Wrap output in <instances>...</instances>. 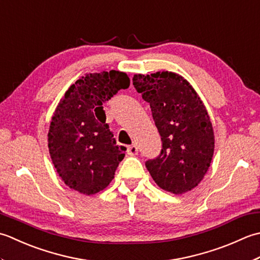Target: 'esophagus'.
Returning <instances> with one entry per match:
<instances>
[{
	"instance_id": "obj_1",
	"label": "esophagus",
	"mask_w": 260,
	"mask_h": 260,
	"mask_svg": "<svg viewBox=\"0 0 260 260\" xmlns=\"http://www.w3.org/2000/svg\"><path fill=\"white\" fill-rule=\"evenodd\" d=\"M126 152H128V155L130 156H136L138 153V147L137 145H131L128 147V149H126Z\"/></svg>"
}]
</instances>
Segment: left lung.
<instances>
[{"label": "left lung", "instance_id": "8db88e82", "mask_svg": "<svg viewBox=\"0 0 260 260\" xmlns=\"http://www.w3.org/2000/svg\"><path fill=\"white\" fill-rule=\"evenodd\" d=\"M134 86L150 104L161 137V151L146 167L160 188L183 194L197 187L208 172L214 152V134L204 104L181 75L157 72L138 74Z\"/></svg>", "mask_w": 260, "mask_h": 260}]
</instances>
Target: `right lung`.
<instances>
[{"label": "right lung", "mask_w": 260, "mask_h": 260, "mask_svg": "<svg viewBox=\"0 0 260 260\" xmlns=\"http://www.w3.org/2000/svg\"><path fill=\"white\" fill-rule=\"evenodd\" d=\"M129 85L130 78L122 72L86 74L68 88L57 105L48 148L57 173L72 189L92 195L114 178L125 148L116 146L102 105ZM99 114L105 115L104 120L96 119Z\"/></svg>", "instance_id": "add662e5"}]
</instances>
